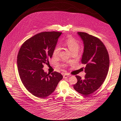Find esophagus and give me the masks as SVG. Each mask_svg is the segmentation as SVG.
<instances>
[{"label":"esophagus","mask_w":121,"mask_h":121,"mask_svg":"<svg viewBox=\"0 0 121 121\" xmlns=\"http://www.w3.org/2000/svg\"><path fill=\"white\" fill-rule=\"evenodd\" d=\"M69 77H70V75L67 74V73H65L63 75V78H68Z\"/></svg>","instance_id":"1"}]
</instances>
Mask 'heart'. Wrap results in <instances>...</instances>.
I'll return each mask as SVG.
<instances>
[{
	"label": "heart",
	"mask_w": 121,
	"mask_h": 121,
	"mask_svg": "<svg viewBox=\"0 0 121 121\" xmlns=\"http://www.w3.org/2000/svg\"><path fill=\"white\" fill-rule=\"evenodd\" d=\"M64 43L65 45L70 50L72 53L75 52H78L80 48V44L78 41L72 37H69L65 41ZM60 50L61 48L59 46H56L53 52V56H58L59 55ZM61 66L62 67H65L66 65L65 64H63L61 65Z\"/></svg>",
	"instance_id": "1"
}]
</instances>
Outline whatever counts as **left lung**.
Listing matches in <instances>:
<instances>
[{"instance_id":"8db88e82","label":"left lung","mask_w":121,"mask_h":121,"mask_svg":"<svg viewBox=\"0 0 121 121\" xmlns=\"http://www.w3.org/2000/svg\"><path fill=\"white\" fill-rule=\"evenodd\" d=\"M78 33L84 45L81 63L86 65V74L84 79L76 76L78 81L73 87L78 92L88 96L104 82L109 70V56L104 44L98 38L84 32Z\"/></svg>"}]
</instances>
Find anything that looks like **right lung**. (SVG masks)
<instances>
[{
    "mask_svg": "<svg viewBox=\"0 0 121 121\" xmlns=\"http://www.w3.org/2000/svg\"><path fill=\"white\" fill-rule=\"evenodd\" d=\"M61 34L55 31L39 33L27 40L19 51L17 65L21 81L29 92L38 98L43 99L52 93L63 78L58 72L47 74L43 69L52 57Z\"/></svg>",
    "mask_w": 121,
    "mask_h": 121,
    "instance_id": "obj_1",
    "label": "right lung"
}]
</instances>
